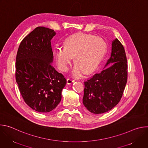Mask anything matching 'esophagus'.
I'll list each match as a JSON object with an SVG mask.
<instances>
[{
	"mask_svg": "<svg viewBox=\"0 0 148 148\" xmlns=\"http://www.w3.org/2000/svg\"><path fill=\"white\" fill-rule=\"evenodd\" d=\"M74 81H75V80L72 79H71V78H67V84H71V83H73Z\"/></svg>",
	"mask_w": 148,
	"mask_h": 148,
	"instance_id": "34e87169",
	"label": "esophagus"
}]
</instances>
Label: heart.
I'll use <instances>...</instances> for the list:
<instances>
[{
	"mask_svg": "<svg viewBox=\"0 0 148 148\" xmlns=\"http://www.w3.org/2000/svg\"><path fill=\"white\" fill-rule=\"evenodd\" d=\"M106 50L107 43L102 38L79 32L68 37L64 42V47L57 48L54 54L58 67L62 71L69 69L74 57L76 64L72 74L78 77L84 71L87 74L94 71Z\"/></svg>",
	"mask_w": 148,
	"mask_h": 148,
	"instance_id": "obj_1",
	"label": "heart"
}]
</instances>
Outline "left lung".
<instances>
[{"label": "left lung", "mask_w": 148, "mask_h": 148, "mask_svg": "<svg viewBox=\"0 0 148 148\" xmlns=\"http://www.w3.org/2000/svg\"><path fill=\"white\" fill-rule=\"evenodd\" d=\"M127 76V60L124 47L116 38L112 41L111 57L103 70L84 81V106L95 114L112 110L121 99Z\"/></svg>", "instance_id": "obj_1"}]
</instances>
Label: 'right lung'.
Instances as JSON below:
<instances>
[{
  "mask_svg": "<svg viewBox=\"0 0 148 148\" xmlns=\"http://www.w3.org/2000/svg\"><path fill=\"white\" fill-rule=\"evenodd\" d=\"M56 33L38 27L21 42L16 59V80L26 103L38 112L53 110L67 81L53 67L51 40Z\"/></svg>",
  "mask_w": 148,
  "mask_h": 148,
  "instance_id": "obj_1",
  "label": "right lung"
}]
</instances>
